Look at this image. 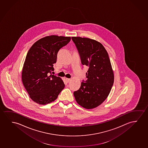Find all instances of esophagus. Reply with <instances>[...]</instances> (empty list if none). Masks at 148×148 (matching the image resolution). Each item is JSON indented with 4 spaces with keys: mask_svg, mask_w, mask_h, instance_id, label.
Masks as SVG:
<instances>
[{
    "mask_svg": "<svg viewBox=\"0 0 148 148\" xmlns=\"http://www.w3.org/2000/svg\"><path fill=\"white\" fill-rule=\"evenodd\" d=\"M65 80H66V82L67 83H68V82H69L71 81V79H69V78H66Z\"/></svg>",
    "mask_w": 148,
    "mask_h": 148,
    "instance_id": "obj_1",
    "label": "esophagus"
}]
</instances>
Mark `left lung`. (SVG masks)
<instances>
[{
  "instance_id": "1",
  "label": "left lung",
  "mask_w": 148,
  "mask_h": 148,
  "mask_svg": "<svg viewBox=\"0 0 148 148\" xmlns=\"http://www.w3.org/2000/svg\"><path fill=\"white\" fill-rule=\"evenodd\" d=\"M72 39L77 47L82 64L88 67L86 80L82 81L74 96L81 106L92 109L101 105L111 90L114 82L112 64L107 51L101 43L80 36H73Z\"/></svg>"
}]
</instances>
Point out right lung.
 <instances>
[{"label":"right lung","mask_w":148,"mask_h":148,"mask_svg":"<svg viewBox=\"0 0 148 148\" xmlns=\"http://www.w3.org/2000/svg\"><path fill=\"white\" fill-rule=\"evenodd\" d=\"M70 40V36H45L35 42L28 50L22 71V80L30 98L36 103L45 105L55 101L64 88L62 80L51 73L58 52Z\"/></svg>","instance_id":"1"}]
</instances>
